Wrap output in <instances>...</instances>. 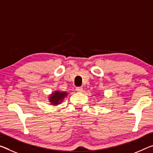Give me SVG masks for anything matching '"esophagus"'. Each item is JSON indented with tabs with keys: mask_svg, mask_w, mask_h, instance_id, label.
<instances>
[{
	"mask_svg": "<svg viewBox=\"0 0 153 153\" xmlns=\"http://www.w3.org/2000/svg\"><path fill=\"white\" fill-rule=\"evenodd\" d=\"M76 91L78 92V93H82V91H83V88L82 87H76Z\"/></svg>",
	"mask_w": 153,
	"mask_h": 153,
	"instance_id": "1",
	"label": "esophagus"
}]
</instances>
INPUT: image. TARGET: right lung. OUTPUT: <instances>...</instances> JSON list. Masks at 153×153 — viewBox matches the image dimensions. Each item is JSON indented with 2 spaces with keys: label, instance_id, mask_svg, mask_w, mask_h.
<instances>
[{
  "label": "right lung",
  "instance_id": "right-lung-1",
  "mask_svg": "<svg viewBox=\"0 0 153 153\" xmlns=\"http://www.w3.org/2000/svg\"><path fill=\"white\" fill-rule=\"evenodd\" d=\"M67 95V93L62 91H55L50 95L49 101L53 105H58L61 103Z\"/></svg>",
  "mask_w": 153,
  "mask_h": 153
}]
</instances>
